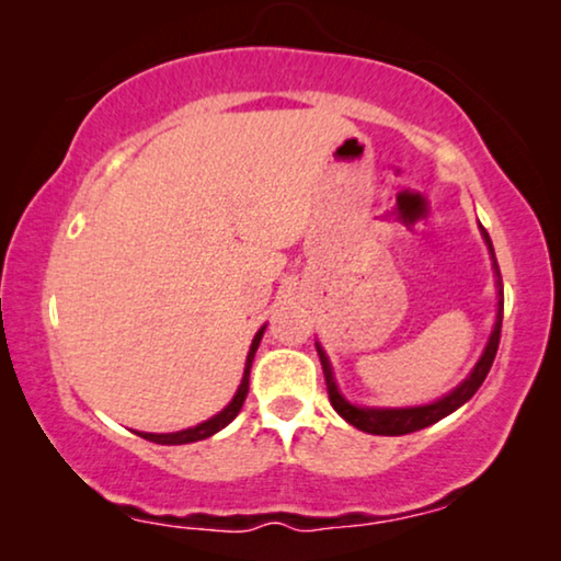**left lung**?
<instances>
[{"instance_id":"8db88e82","label":"left lung","mask_w":561,"mask_h":561,"mask_svg":"<svg viewBox=\"0 0 561 561\" xmlns=\"http://www.w3.org/2000/svg\"><path fill=\"white\" fill-rule=\"evenodd\" d=\"M480 232H482V240H485L488 250H490V257H493L495 286H497V313H495L493 334H490V340L485 344V352H482V355H480L478 365L472 367V373L467 375V378L459 382V386L451 390L449 396H444V398H439V401H434V403H428V405H413V409H359V405H352L347 398L340 393V388H336V380H334V373H332V365H329L327 352L321 350V344L317 342V352H319L321 367H324V380H327L329 401H332L334 411L340 413V416L347 421V424L359 428V432L378 434V436L411 434V432H419V428H426V426L436 424V421H442L444 416H449L451 411H457L459 405L467 403L474 393H478V388L482 386V380L488 378L490 367H493L497 344H501V327H503V280H501V267H497L493 242H490L485 227H480Z\"/></svg>"}]
</instances>
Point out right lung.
Wrapping results in <instances>:
<instances>
[{"instance_id":"right-lung-1","label":"right lung","mask_w":561,"mask_h":561,"mask_svg":"<svg viewBox=\"0 0 561 561\" xmlns=\"http://www.w3.org/2000/svg\"><path fill=\"white\" fill-rule=\"evenodd\" d=\"M263 332L265 327L260 329V332L255 334V340H252L250 344V352H248V363H244V375H242V382L240 388H237V393L232 401H229V405L225 411H219L217 416H211L209 421H204V424H198L194 428H183V432H173V434H145V432H137L142 436V439L148 442H156V444H188V442H202L206 439V436L217 434L225 428L227 424H232V419L240 413L244 398H248V390H250V367H252V359H255V352H257V344L260 340H263Z\"/></svg>"}]
</instances>
